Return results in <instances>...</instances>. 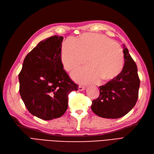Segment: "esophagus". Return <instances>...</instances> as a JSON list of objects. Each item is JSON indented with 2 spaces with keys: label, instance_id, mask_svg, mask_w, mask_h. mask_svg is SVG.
I'll return each mask as SVG.
<instances>
[{
  "label": "esophagus",
  "instance_id": "34e87169",
  "mask_svg": "<svg viewBox=\"0 0 154 154\" xmlns=\"http://www.w3.org/2000/svg\"><path fill=\"white\" fill-rule=\"evenodd\" d=\"M78 89L79 90H80V91H83V90H85V87H84V86H82L81 85H79L78 87Z\"/></svg>",
  "mask_w": 154,
  "mask_h": 154
}]
</instances>
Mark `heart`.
Here are the masks:
<instances>
[{
    "label": "heart",
    "instance_id": "heart-1",
    "mask_svg": "<svg viewBox=\"0 0 154 154\" xmlns=\"http://www.w3.org/2000/svg\"><path fill=\"white\" fill-rule=\"evenodd\" d=\"M86 58L88 66L72 74L75 81L82 84L113 79L124 66V53L120 46L104 35L85 34L77 41L68 38L63 42L61 60L67 71L85 64Z\"/></svg>",
    "mask_w": 154,
    "mask_h": 154
}]
</instances>
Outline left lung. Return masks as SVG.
Wrapping results in <instances>:
<instances>
[{
	"mask_svg": "<svg viewBox=\"0 0 154 154\" xmlns=\"http://www.w3.org/2000/svg\"><path fill=\"white\" fill-rule=\"evenodd\" d=\"M124 49L123 69L112 81L100 86V96L92 101V111L98 116L112 119L121 118L137 103L140 86L137 67L125 45Z\"/></svg>",
	"mask_w": 154,
	"mask_h": 154,
	"instance_id": "obj_1",
	"label": "left lung"
}]
</instances>
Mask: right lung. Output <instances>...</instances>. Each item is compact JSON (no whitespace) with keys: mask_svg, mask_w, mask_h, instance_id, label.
Here are the masks:
<instances>
[{"mask_svg":"<svg viewBox=\"0 0 154 154\" xmlns=\"http://www.w3.org/2000/svg\"><path fill=\"white\" fill-rule=\"evenodd\" d=\"M63 39L54 35L41 41L26 55L19 74V94L26 109L44 120L64 115L69 94L78 90L63 69Z\"/></svg>","mask_w":154,"mask_h":154,"instance_id":"obj_1","label":"right lung"}]
</instances>
